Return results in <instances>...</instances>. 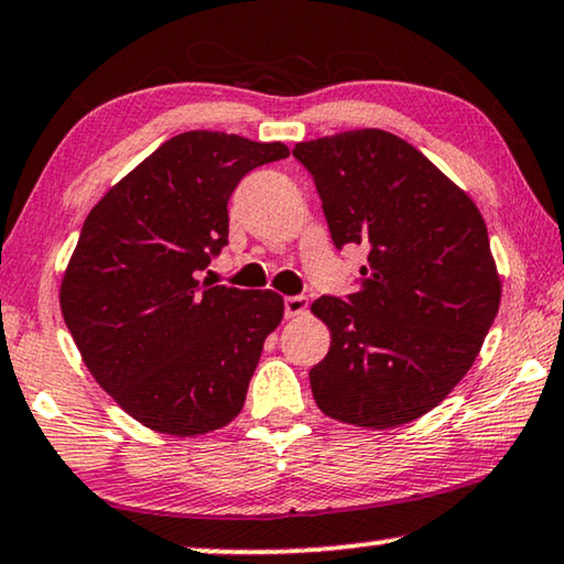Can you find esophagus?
Masks as SVG:
<instances>
[{"instance_id":"obj_1","label":"esophagus","mask_w":564,"mask_h":564,"mask_svg":"<svg viewBox=\"0 0 564 564\" xmlns=\"http://www.w3.org/2000/svg\"><path fill=\"white\" fill-rule=\"evenodd\" d=\"M283 308H285V318H296L301 314H306L308 299L306 296H289L283 301Z\"/></svg>"}]
</instances>
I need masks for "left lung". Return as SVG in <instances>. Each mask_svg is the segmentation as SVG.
Returning a JSON list of instances; mask_svg holds the SVG:
<instances>
[{"label":"left lung","mask_w":564,"mask_h":564,"mask_svg":"<svg viewBox=\"0 0 564 564\" xmlns=\"http://www.w3.org/2000/svg\"><path fill=\"white\" fill-rule=\"evenodd\" d=\"M336 248H369L347 301L311 304L332 347L308 372L324 415L405 425L441 405L481 351L501 281L478 207L431 159L382 129L301 141Z\"/></svg>","instance_id":"1"}]
</instances>
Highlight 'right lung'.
<instances>
[{"mask_svg": "<svg viewBox=\"0 0 564 564\" xmlns=\"http://www.w3.org/2000/svg\"><path fill=\"white\" fill-rule=\"evenodd\" d=\"M281 141L187 131L164 141L100 197L61 283V308L96 382L141 425L202 435L238 417L265 336L283 318L273 291L199 281L228 246V199Z\"/></svg>", "mask_w": 564, "mask_h": 564, "instance_id": "1", "label": "right lung"}]
</instances>
